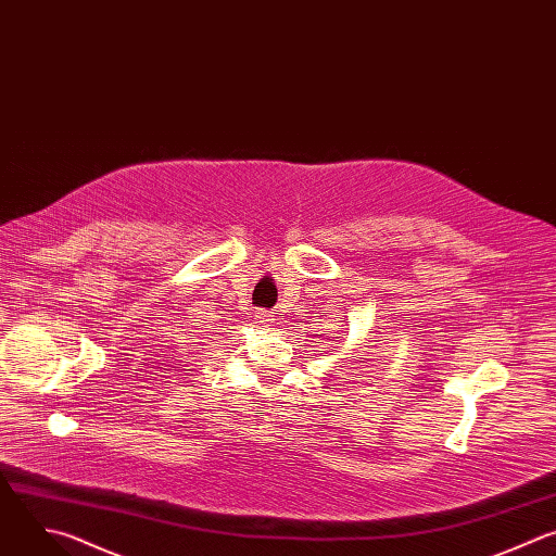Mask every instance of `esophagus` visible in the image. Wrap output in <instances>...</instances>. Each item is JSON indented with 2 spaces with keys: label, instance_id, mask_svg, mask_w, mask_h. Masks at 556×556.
<instances>
[{
  "label": "esophagus",
  "instance_id": "1",
  "mask_svg": "<svg viewBox=\"0 0 556 556\" xmlns=\"http://www.w3.org/2000/svg\"><path fill=\"white\" fill-rule=\"evenodd\" d=\"M271 321H274V315H271V313H258V324L271 326Z\"/></svg>",
  "mask_w": 556,
  "mask_h": 556
}]
</instances>
